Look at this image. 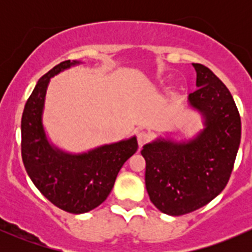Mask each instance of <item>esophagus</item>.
I'll return each mask as SVG.
<instances>
[{"mask_svg": "<svg viewBox=\"0 0 252 252\" xmlns=\"http://www.w3.org/2000/svg\"><path fill=\"white\" fill-rule=\"evenodd\" d=\"M149 138H150L149 133L145 130H139L138 134H136V139H138V144L140 147L145 144V142L149 140Z\"/></svg>", "mask_w": 252, "mask_h": 252, "instance_id": "34e87169", "label": "esophagus"}]
</instances>
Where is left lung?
<instances>
[{"mask_svg":"<svg viewBox=\"0 0 252 252\" xmlns=\"http://www.w3.org/2000/svg\"><path fill=\"white\" fill-rule=\"evenodd\" d=\"M196 90L188 105L204 128L188 140L157 138L144 145L145 184L161 212L182 216L212 201L232 174L241 138V122L232 94L207 67L192 63Z\"/></svg>","mask_w":252,"mask_h":252,"instance_id":"1","label":"left lung"}]
</instances>
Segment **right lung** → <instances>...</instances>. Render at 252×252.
Returning a JSON list of instances; mask_svg holds the SVG:
<instances>
[{"instance_id": "right-lung-1", "label": "right lung", "mask_w": 252, "mask_h": 252, "mask_svg": "<svg viewBox=\"0 0 252 252\" xmlns=\"http://www.w3.org/2000/svg\"><path fill=\"white\" fill-rule=\"evenodd\" d=\"M80 61H64L39 79L22 117V158L25 171L48 201L69 213L89 212L107 199L124 162L138 150L136 136L81 154L65 152L48 140L42 123L51 78Z\"/></svg>"}]
</instances>
